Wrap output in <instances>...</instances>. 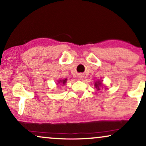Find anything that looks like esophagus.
I'll list each match as a JSON object with an SVG mask.
<instances>
[{"instance_id": "obj_1", "label": "esophagus", "mask_w": 146, "mask_h": 146, "mask_svg": "<svg viewBox=\"0 0 146 146\" xmlns=\"http://www.w3.org/2000/svg\"><path fill=\"white\" fill-rule=\"evenodd\" d=\"M81 78H82V76L80 75V76H79V79H81Z\"/></svg>"}]
</instances>
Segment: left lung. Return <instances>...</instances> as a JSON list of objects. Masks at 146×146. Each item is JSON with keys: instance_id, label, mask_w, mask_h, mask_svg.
<instances>
[{"instance_id": "obj_1", "label": "left lung", "mask_w": 146, "mask_h": 146, "mask_svg": "<svg viewBox=\"0 0 146 146\" xmlns=\"http://www.w3.org/2000/svg\"><path fill=\"white\" fill-rule=\"evenodd\" d=\"M102 84V83L100 82H96L95 83V86H96V88L98 89V90H100V86Z\"/></svg>"}]
</instances>
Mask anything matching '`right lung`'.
Returning a JSON list of instances; mask_svg holds the SVG:
<instances>
[{
    "mask_svg": "<svg viewBox=\"0 0 146 146\" xmlns=\"http://www.w3.org/2000/svg\"><path fill=\"white\" fill-rule=\"evenodd\" d=\"M66 80H67V79H65V80H60V82L58 83H60V82H61V83H62V84H64L66 83Z\"/></svg>",
    "mask_w": 146,
    "mask_h": 146,
    "instance_id": "1",
    "label": "right lung"
}]
</instances>
